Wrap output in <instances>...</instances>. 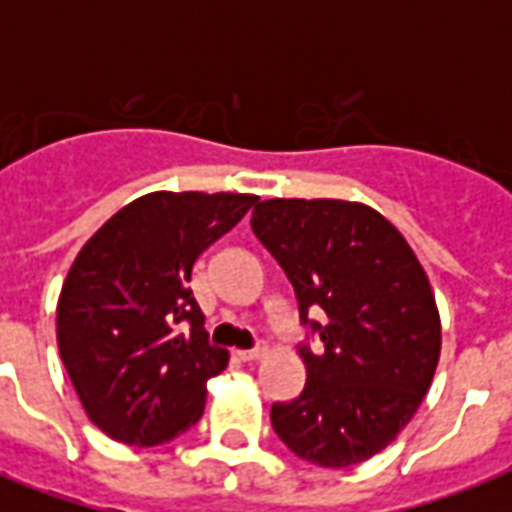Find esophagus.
Returning a JSON list of instances; mask_svg holds the SVG:
<instances>
[{"label":"esophagus","instance_id":"34e87169","mask_svg":"<svg viewBox=\"0 0 512 512\" xmlns=\"http://www.w3.org/2000/svg\"><path fill=\"white\" fill-rule=\"evenodd\" d=\"M263 353H265L263 345H257V348H252V350H239L236 356H239L241 361H257V358H263Z\"/></svg>","mask_w":512,"mask_h":512}]
</instances>
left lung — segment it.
I'll use <instances>...</instances> for the list:
<instances>
[{
    "mask_svg": "<svg viewBox=\"0 0 512 512\" xmlns=\"http://www.w3.org/2000/svg\"><path fill=\"white\" fill-rule=\"evenodd\" d=\"M252 231L292 281L300 321L321 348L300 345L303 393L271 406L276 436L319 468L382 452L428 393L441 356L430 281L377 209L340 199H268ZM325 313L313 322L308 312Z\"/></svg>",
    "mask_w": 512,
    "mask_h": 512,
    "instance_id": "left-lung-1",
    "label": "left lung"
}]
</instances>
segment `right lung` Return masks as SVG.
<instances>
[{"instance_id": "obj_1", "label": "right lung", "mask_w": 512, "mask_h": 512, "mask_svg": "<svg viewBox=\"0 0 512 512\" xmlns=\"http://www.w3.org/2000/svg\"><path fill=\"white\" fill-rule=\"evenodd\" d=\"M252 193L156 191L122 207L76 255L58 300V350L84 412L127 446H159L204 414L228 366L188 281Z\"/></svg>"}]
</instances>
